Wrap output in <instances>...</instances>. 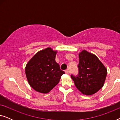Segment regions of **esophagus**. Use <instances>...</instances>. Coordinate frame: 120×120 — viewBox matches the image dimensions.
I'll return each mask as SVG.
<instances>
[{"mask_svg":"<svg viewBox=\"0 0 120 120\" xmlns=\"http://www.w3.org/2000/svg\"><path fill=\"white\" fill-rule=\"evenodd\" d=\"M65 73H66V74H69V70L68 69L65 70Z\"/></svg>","mask_w":120,"mask_h":120,"instance_id":"obj_1","label":"esophagus"}]
</instances>
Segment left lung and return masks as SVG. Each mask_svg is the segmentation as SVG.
<instances>
[{"mask_svg": "<svg viewBox=\"0 0 120 120\" xmlns=\"http://www.w3.org/2000/svg\"><path fill=\"white\" fill-rule=\"evenodd\" d=\"M78 76L71 75L75 86L82 94L92 95L101 90L105 81L107 69L94 54L82 50L79 54Z\"/></svg>", "mask_w": 120, "mask_h": 120, "instance_id": "1", "label": "left lung"}]
</instances>
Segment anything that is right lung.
<instances>
[{
  "label": "right lung",
  "instance_id": "obj_1",
  "mask_svg": "<svg viewBox=\"0 0 120 120\" xmlns=\"http://www.w3.org/2000/svg\"><path fill=\"white\" fill-rule=\"evenodd\" d=\"M57 53V51L47 47L38 52L27 63L25 73L27 81L35 91L50 92L65 74L55 60Z\"/></svg>",
  "mask_w": 120,
  "mask_h": 120
}]
</instances>
